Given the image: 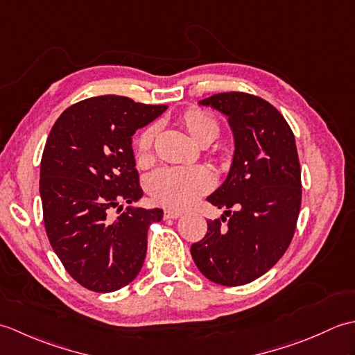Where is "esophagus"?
Instances as JSON below:
<instances>
[{
	"instance_id": "1",
	"label": "esophagus",
	"mask_w": 355,
	"mask_h": 355,
	"mask_svg": "<svg viewBox=\"0 0 355 355\" xmlns=\"http://www.w3.org/2000/svg\"><path fill=\"white\" fill-rule=\"evenodd\" d=\"M163 216H164V220H177V218L182 216V212L177 209H166Z\"/></svg>"
}]
</instances>
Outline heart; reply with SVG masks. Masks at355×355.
<instances>
[{"mask_svg": "<svg viewBox=\"0 0 355 355\" xmlns=\"http://www.w3.org/2000/svg\"><path fill=\"white\" fill-rule=\"evenodd\" d=\"M182 123L191 137L202 145L216 139L220 125L206 110L187 108L182 114ZM155 126H146L132 141L134 155L139 164H146L153 158ZM214 173L206 166H166L155 171L149 178V192L153 198L164 206L186 207L212 189Z\"/></svg>", "mask_w": 355, "mask_h": 355, "instance_id": "heart-1", "label": "heart"}]
</instances>
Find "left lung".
I'll return each mask as SVG.
<instances>
[{
  "label": "left lung",
  "instance_id": "1",
  "mask_svg": "<svg viewBox=\"0 0 355 355\" xmlns=\"http://www.w3.org/2000/svg\"><path fill=\"white\" fill-rule=\"evenodd\" d=\"M200 103L229 117L235 157L225 182L207 198L225 212L207 221L206 236L191 253L212 282L244 285L282 258L296 230L302 202L296 140L284 116L262 97L229 92Z\"/></svg>",
  "mask_w": 355,
  "mask_h": 355
}]
</instances>
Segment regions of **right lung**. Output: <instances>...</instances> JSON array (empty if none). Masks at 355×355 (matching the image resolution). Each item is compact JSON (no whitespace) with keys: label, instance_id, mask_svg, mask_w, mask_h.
<instances>
[{"label":"right lung","instance_id":"1","mask_svg":"<svg viewBox=\"0 0 355 355\" xmlns=\"http://www.w3.org/2000/svg\"><path fill=\"white\" fill-rule=\"evenodd\" d=\"M166 108L89 97L67 108L49 134L40 180L45 232L67 273L88 290H120L141 270L148 229L163 210L120 206L112 217L110 209L143 197L131 137Z\"/></svg>","mask_w":355,"mask_h":355}]
</instances>
